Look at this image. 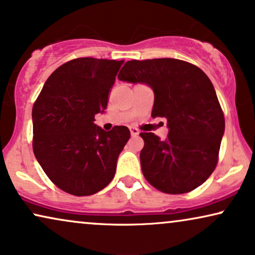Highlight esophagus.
I'll return each instance as SVG.
<instances>
[{"label": "esophagus", "instance_id": "esophagus-1", "mask_svg": "<svg viewBox=\"0 0 255 255\" xmlns=\"http://www.w3.org/2000/svg\"><path fill=\"white\" fill-rule=\"evenodd\" d=\"M138 133H140V131H138L137 128L130 127V134H131V136H136V135H138Z\"/></svg>", "mask_w": 255, "mask_h": 255}]
</instances>
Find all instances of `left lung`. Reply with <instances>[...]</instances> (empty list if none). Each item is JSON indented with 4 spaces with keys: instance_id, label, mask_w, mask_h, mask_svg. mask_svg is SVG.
I'll return each instance as SVG.
<instances>
[{
    "instance_id": "obj_1",
    "label": "left lung",
    "mask_w": 255,
    "mask_h": 255,
    "mask_svg": "<svg viewBox=\"0 0 255 255\" xmlns=\"http://www.w3.org/2000/svg\"><path fill=\"white\" fill-rule=\"evenodd\" d=\"M118 78L154 90L151 117L165 118L169 135L141 133L140 159L145 179L170 195L192 191L217 167L225 118L215 87L203 71L184 60H128Z\"/></svg>"
}]
</instances>
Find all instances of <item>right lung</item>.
<instances>
[{
	"mask_svg": "<svg viewBox=\"0 0 255 255\" xmlns=\"http://www.w3.org/2000/svg\"><path fill=\"white\" fill-rule=\"evenodd\" d=\"M121 65L92 57L70 60L51 74L33 104V154L51 182L73 196L110 184L130 137L125 126L105 131L94 125Z\"/></svg>",
	"mask_w": 255,
	"mask_h": 255,
	"instance_id": "obj_1",
	"label": "right lung"
}]
</instances>
